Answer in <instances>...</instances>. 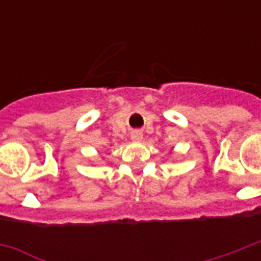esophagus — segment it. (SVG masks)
<instances>
[{"mask_svg": "<svg viewBox=\"0 0 261 261\" xmlns=\"http://www.w3.org/2000/svg\"><path fill=\"white\" fill-rule=\"evenodd\" d=\"M142 138H143V134L139 130H135L131 133V139H133L134 142H141Z\"/></svg>", "mask_w": 261, "mask_h": 261, "instance_id": "esophagus-1", "label": "esophagus"}]
</instances>
